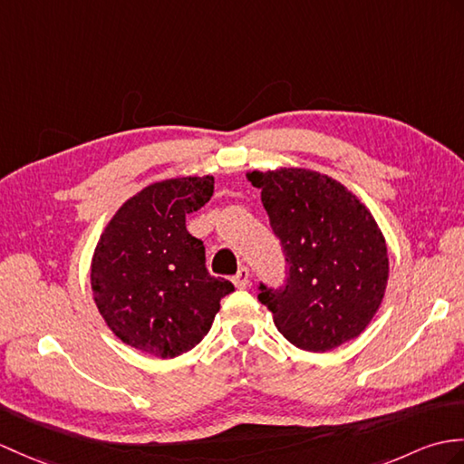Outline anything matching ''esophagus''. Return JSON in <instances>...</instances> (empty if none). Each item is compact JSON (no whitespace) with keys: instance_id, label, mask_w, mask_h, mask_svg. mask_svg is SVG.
Wrapping results in <instances>:
<instances>
[{"instance_id":"1","label":"esophagus","mask_w":464,"mask_h":464,"mask_svg":"<svg viewBox=\"0 0 464 464\" xmlns=\"http://www.w3.org/2000/svg\"><path fill=\"white\" fill-rule=\"evenodd\" d=\"M233 283L237 288H246V285H249V268L241 266L239 271H237V275L233 276Z\"/></svg>"}]
</instances>
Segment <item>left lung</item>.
Masks as SVG:
<instances>
[{
	"label": "left lung",
	"instance_id": "1",
	"mask_svg": "<svg viewBox=\"0 0 464 464\" xmlns=\"http://www.w3.org/2000/svg\"><path fill=\"white\" fill-rule=\"evenodd\" d=\"M273 233L281 239L286 278L258 283V300L278 332L306 352H328L365 330L390 275L385 239L363 203L328 176L300 168L251 171Z\"/></svg>",
	"mask_w": 464,
	"mask_h": 464
}]
</instances>
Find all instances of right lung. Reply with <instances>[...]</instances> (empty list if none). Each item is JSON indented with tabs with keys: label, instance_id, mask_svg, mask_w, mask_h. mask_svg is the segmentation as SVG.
Listing matches in <instances>:
<instances>
[{
	"label": "right lung",
	"instance_id": "1",
	"mask_svg": "<svg viewBox=\"0 0 464 464\" xmlns=\"http://www.w3.org/2000/svg\"><path fill=\"white\" fill-rule=\"evenodd\" d=\"M213 178L152 183L106 225L91 268L94 303L128 346L156 355L196 348L223 296L235 286L206 268V246L186 229V215L213 196Z\"/></svg>",
	"mask_w": 464,
	"mask_h": 464
}]
</instances>
